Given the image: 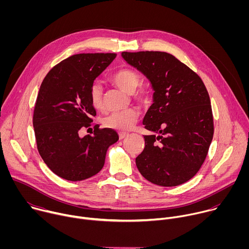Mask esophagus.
I'll list each match as a JSON object with an SVG mask.
<instances>
[{
    "mask_svg": "<svg viewBox=\"0 0 249 249\" xmlns=\"http://www.w3.org/2000/svg\"><path fill=\"white\" fill-rule=\"evenodd\" d=\"M128 133H126V132H120L119 133V139L120 140H123V139H125L126 137H128Z\"/></svg>",
    "mask_w": 249,
    "mask_h": 249,
    "instance_id": "obj_1",
    "label": "esophagus"
}]
</instances>
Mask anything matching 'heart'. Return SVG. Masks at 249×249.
Wrapping results in <instances>:
<instances>
[{
  "instance_id": "1",
  "label": "heart",
  "mask_w": 249,
  "mask_h": 249,
  "mask_svg": "<svg viewBox=\"0 0 249 249\" xmlns=\"http://www.w3.org/2000/svg\"><path fill=\"white\" fill-rule=\"evenodd\" d=\"M110 80L122 90L131 93L132 96L140 101L146 102L151 94V89L148 84L141 83V76L137 71L130 68H122L111 76ZM89 97L94 109H101L103 107V89L98 83L91 84L89 90ZM139 112L136 109H127L123 111L113 112L105 116L102 119L104 127L117 130L129 131L134 127L139 119Z\"/></svg>"
}]
</instances>
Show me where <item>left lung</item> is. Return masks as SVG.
<instances>
[{"label":"left lung","instance_id":"left-lung-1","mask_svg":"<svg viewBox=\"0 0 249 249\" xmlns=\"http://www.w3.org/2000/svg\"><path fill=\"white\" fill-rule=\"evenodd\" d=\"M122 57L150 80L155 90L143 124L158 136H144L137 167L154 184L180 185L200 169L214 135L207 89L189 67L166 52H122Z\"/></svg>","mask_w":249,"mask_h":249}]
</instances>
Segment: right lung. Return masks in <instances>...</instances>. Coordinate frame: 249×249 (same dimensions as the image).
<instances>
[{
  "mask_svg": "<svg viewBox=\"0 0 249 249\" xmlns=\"http://www.w3.org/2000/svg\"><path fill=\"white\" fill-rule=\"evenodd\" d=\"M115 53H83L54 66L44 78L35 102L33 127L37 150L47 166L70 181L98 173L106 152L119 137L109 128L93 126L92 135L80 136L96 115L89 90L115 59Z\"/></svg>",
  "mask_w": 249,
  "mask_h": 249,
  "instance_id": "add662e5",
  "label": "right lung"
}]
</instances>
